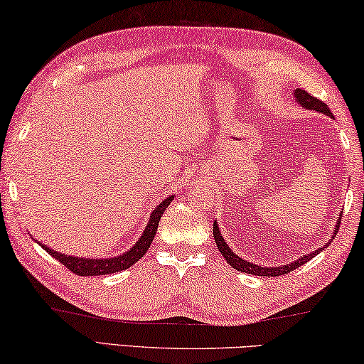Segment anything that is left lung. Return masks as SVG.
I'll list each match as a JSON object with an SVG mask.
<instances>
[{"label": "left lung", "mask_w": 364, "mask_h": 364, "mask_svg": "<svg viewBox=\"0 0 364 364\" xmlns=\"http://www.w3.org/2000/svg\"><path fill=\"white\" fill-rule=\"evenodd\" d=\"M294 98H295L296 103L301 106V108H305L308 111H314V112H323V114L333 119L332 112L329 111V108H327L326 103H323V101L318 100V98L311 97V95H309L308 92L301 90V88H296V90H294ZM341 219H342V216H338L337 223H336V228H333V232H332V237L329 238V242H327L324 247L314 250V252L308 253V255H303L301 258L291 261V263L284 264V266L267 267V266L250 263V261L240 258V256L232 252V248L228 245V242H225V238L223 237L221 230H219V224L216 223V219H214V224H213V235H214V240H216L218 250H219V252H221V255L224 256L225 261H228V264H230L232 267H234V269L240 271V272L253 274V276L276 277V276H282V274H289L290 271H294V269H296V267H300V266H303L305 263H308L309 259H313L318 253H321V252H323V250H326L327 247H329V243L333 240V237H336L338 228H341Z\"/></svg>", "instance_id": "obj_1"}]
</instances>
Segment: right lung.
I'll return each mask as SVG.
<instances>
[{"label":"right lung","instance_id":"obj_1","mask_svg":"<svg viewBox=\"0 0 364 364\" xmlns=\"http://www.w3.org/2000/svg\"><path fill=\"white\" fill-rule=\"evenodd\" d=\"M172 200H174V195H171L166 200L161 201V203L151 211L145 229H143L141 235L139 237V240L134 243L132 248L124 252L122 255L112 256V258H80V256L64 255L61 252H56V250L43 245V243L38 240L35 242H37L46 253H50L53 258H56L59 263H63L69 271L77 274V276H105V274L129 269L130 266H134L136 261L143 258V255L146 253L148 248H150L153 238L156 235L159 219L166 211V208L171 205Z\"/></svg>","mask_w":364,"mask_h":364}]
</instances>
